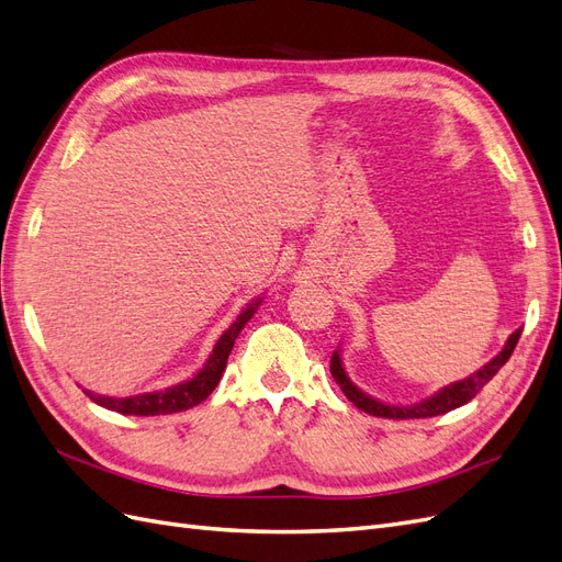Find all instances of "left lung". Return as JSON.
Returning a JSON list of instances; mask_svg holds the SVG:
<instances>
[{
  "instance_id": "obj_1",
  "label": "left lung",
  "mask_w": 562,
  "mask_h": 562,
  "mask_svg": "<svg viewBox=\"0 0 562 562\" xmlns=\"http://www.w3.org/2000/svg\"><path fill=\"white\" fill-rule=\"evenodd\" d=\"M522 330H516L512 337H508L506 347L492 359L485 368H481L479 372H473L471 378L462 380V382H454L446 389H440L438 394H434L431 398L422 401V403H415V405H407V407H401V405H386V403H380L375 398L366 396L361 389H356L347 372L342 368V359H339V351H333V359H330V375L335 378V382L339 384V389L345 391V396L359 407V411L368 413V415H375V417H386V419H419V417H436V415H443V413H450L454 411V407L469 403L479 391L497 375L499 368L512 359V353L518 345V337H520Z\"/></svg>"
}]
</instances>
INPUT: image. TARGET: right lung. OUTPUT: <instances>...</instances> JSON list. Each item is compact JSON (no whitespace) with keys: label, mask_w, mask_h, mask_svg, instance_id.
<instances>
[{"label":"right lung","mask_w":562,"mask_h":562,"mask_svg":"<svg viewBox=\"0 0 562 562\" xmlns=\"http://www.w3.org/2000/svg\"><path fill=\"white\" fill-rule=\"evenodd\" d=\"M260 302L262 300L248 304V307L239 314V318L232 323L229 330L215 342V349L211 353V359L206 361V366H203L192 380H187L166 391H151V394L128 396V398H108V396L91 394V391H87V396H91L93 403L108 407V411L122 413V415H171L180 411H190V407L206 401L211 396V391L217 386L220 378H223V372L227 368L234 339L239 337L241 328L250 321Z\"/></svg>","instance_id":"add662e5"}]
</instances>
